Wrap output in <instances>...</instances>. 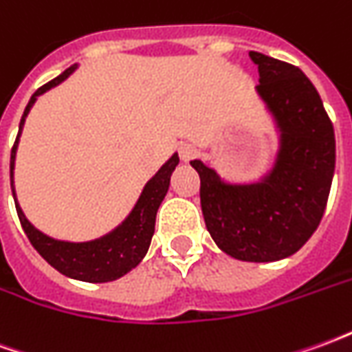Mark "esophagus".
I'll return each instance as SVG.
<instances>
[{
  "mask_svg": "<svg viewBox=\"0 0 352 352\" xmlns=\"http://www.w3.org/2000/svg\"><path fill=\"white\" fill-rule=\"evenodd\" d=\"M179 156H181V160L183 162H190V160H194L196 156H198V148H196L194 145L184 143V145L179 146Z\"/></svg>",
  "mask_w": 352,
  "mask_h": 352,
  "instance_id": "obj_1",
  "label": "esophagus"
}]
</instances>
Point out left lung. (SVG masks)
<instances>
[{
	"instance_id": "1",
	"label": "left lung",
	"mask_w": 352,
	"mask_h": 352,
	"mask_svg": "<svg viewBox=\"0 0 352 352\" xmlns=\"http://www.w3.org/2000/svg\"><path fill=\"white\" fill-rule=\"evenodd\" d=\"M256 92L279 130L270 173L256 183H226L192 160L207 232L219 249L243 262H275L300 251L322 219L336 168V135L317 88L300 67L251 50Z\"/></svg>"
}]
</instances>
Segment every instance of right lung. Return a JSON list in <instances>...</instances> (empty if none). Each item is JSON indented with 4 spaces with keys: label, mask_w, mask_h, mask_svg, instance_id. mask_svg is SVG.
Returning a JSON list of instances; mask_svg holds the SVG:
<instances>
[{
    "label": "right lung",
    "mask_w": 352,
    "mask_h": 352,
    "mask_svg": "<svg viewBox=\"0 0 352 352\" xmlns=\"http://www.w3.org/2000/svg\"><path fill=\"white\" fill-rule=\"evenodd\" d=\"M75 69H77V64L67 67L62 75H58L56 79H52L47 85H43L41 88H37L28 101L24 115L20 118L19 135H16V141H14L11 151V190L20 224L26 232L30 243L34 245V249L41 254L43 258L65 277L85 280V283H109V280H115L131 272L141 260L145 258L146 251L151 247V239L154 236L156 213H158L162 199L168 194L169 179H171V173L179 164V156L175 153L158 169V173L145 184L138 204L131 209V213L126 217V221L105 236L92 239V241H85V243H72V241H60L54 237L45 236L43 232L35 228L34 224L26 219V214L22 213L19 201H16V194H14L12 175H14V158H16L20 133H22L26 116L30 109L34 107L35 100L50 88L58 87Z\"/></svg>",
    "instance_id": "obj_1"
}]
</instances>
